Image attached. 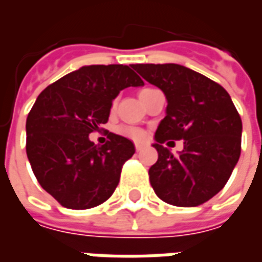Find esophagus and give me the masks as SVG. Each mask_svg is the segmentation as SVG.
Wrapping results in <instances>:
<instances>
[{
  "mask_svg": "<svg viewBox=\"0 0 262 262\" xmlns=\"http://www.w3.org/2000/svg\"><path fill=\"white\" fill-rule=\"evenodd\" d=\"M135 147H136V151H140L144 147V144L143 143H135Z\"/></svg>",
  "mask_w": 262,
  "mask_h": 262,
  "instance_id": "1",
  "label": "esophagus"
}]
</instances>
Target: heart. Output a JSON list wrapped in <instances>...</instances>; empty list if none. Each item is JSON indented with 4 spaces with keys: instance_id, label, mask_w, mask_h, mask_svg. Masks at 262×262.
I'll return each mask as SVG.
<instances>
[{
    "instance_id": "b5f03b06",
    "label": "heart",
    "mask_w": 262,
    "mask_h": 262,
    "mask_svg": "<svg viewBox=\"0 0 262 262\" xmlns=\"http://www.w3.org/2000/svg\"><path fill=\"white\" fill-rule=\"evenodd\" d=\"M118 133L120 136L130 139V140H143L146 137L144 130L135 127V126H120V127H118Z\"/></svg>"
}]
</instances>
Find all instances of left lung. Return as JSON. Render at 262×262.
Masks as SVG:
<instances>
[{"label":"left lung","mask_w":262,"mask_h":262,"mask_svg":"<svg viewBox=\"0 0 262 262\" xmlns=\"http://www.w3.org/2000/svg\"><path fill=\"white\" fill-rule=\"evenodd\" d=\"M167 98L165 118L156 130L157 163L150 184L164 202L191 208L208 202L229 181L242 153V118L225 88L184 66L135 64ZM184 140L177 156L162 146Z\"/></svg>","instance_id":"left-lung-1"}]
</instances>
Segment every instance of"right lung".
Returning a JSON list of instances; mask_svg holds the SVG:
<instances>
[{"label": "right lung", "mask_w": 262, "mask_h": 262, "mask_svg": "<svg viewBox=\"0 0 262 262\" xmlns=\"http://www.w3.org/2000/svg\"><path fill=\"white\" fill-rule=\"evenodd\" d=\"M140 85L129 66H84L39 94L26 119V154L40 187L61 206L90 209L114 193L135 144L109 133L97 146L88 136L108 122L122 90Z\"/></svg>", "instance_id": "obj_1"}]
</instances>
